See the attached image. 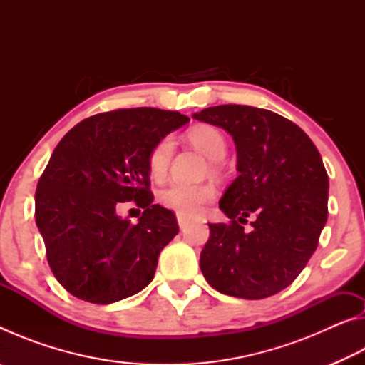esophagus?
I'll return each mask as SVG.
<instances>
[{"label":"esophagus","mask_w":365,"mask_h":365,"mask_svg":"<svg viewBox=\"0 0 365 365\" xmlns=\"http://www.w3.org/2000/svg\"><path fill=\"white\" fill-rule=\"evenodd\" d=\"M177 220H178V227H180V230H185V228L188 227V220L182 217V215H177Z\"/></svg>","instance_id":"34e87169"}]
</instances>
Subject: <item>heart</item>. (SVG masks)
Wrapping results in <instances>:
<instances>
[{
	"mask_svg": "<svg viewBox=\"0 0 365 365\" xmlns=\"http://www.w3.org/2000/svg\"><path fill=\"white\" fill-rule=\"evenodd\" d=\"M188 138L207 159L220 160L227 153L224 135L215 127L197 125L188 133ZM174 141L170 137L160 138L148 154V169L154 178H163L169 169ZM215 190L206 183L174 182L159 191V202L185 219H195L214 200Z\"/></svg>",
	"mask_w": 365,
	"mask_h": 365,
	"instance_id": "obj_1",
	"label": "heart"
}]
</instances>
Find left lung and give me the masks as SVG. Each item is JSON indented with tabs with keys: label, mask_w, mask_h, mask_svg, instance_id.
Here are the masks:
<instances>
[{
	"label": "left lung",
	"mask_w": 365,
	"mask_h": 365,
	"mask_svg": "<svg viewBox=\"0 0 365 365\" xmlns=\"http://www.w3.org/2000/svg\"><path fill=\"white\" fill-rule=\"evenodd\" d=\"M237 146L238 177L219 201L230 222L209 224L200 267L217 292L262 299L287 288L317 248L327 222L329 175L311 138L267 109L222 104L193 114ZM252 217L246 232L242 223Z\"/></svg>",
	"instance_id": "8db88e82"
}]
</instances>
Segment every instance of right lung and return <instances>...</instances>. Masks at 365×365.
I'll return each instance as SVG.
<instances>
[{
  "label": "right lung",
  "instance_id": "add662e5",
  "mask_svg": "<svg viewBox=\"0 0 365 365\" xmlns=\"http://www.w3.org/2000/svg\"><path fill=\"white\" fill-rule=\"evenodd\" d=\"M190 119L156 108L91 115L64 135L35 193L48 264L78 299L110 304L150 285L159 252L178 233L175 214L153 205L148 154ZM144 209L137 225L120 202Z\"/></svg>",
  "mask_w": 365,
  "mask_h": 365
}]
</instances>
